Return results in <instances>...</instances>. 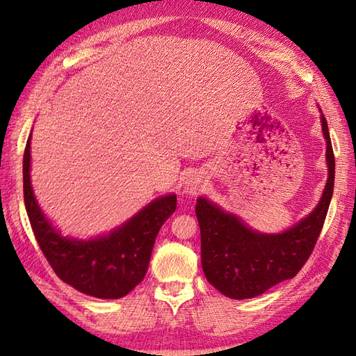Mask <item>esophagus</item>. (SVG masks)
Segmentation results:
<instances>
[{"instance_id":"obj_1","label":"esophagus","mask_w":356,"mask_h":356,"mask_svg":"<svg viewBox=\"0 0 356 356\" xmlns=\"http://www.w3.org/2000/svg\"><path fill=\"white\" fill-rule=\"evenodd\" d=\"M205 184H207V179L203 177L200 172H193L185 180L184 194L188 195V197H195L200 191H203Z\"/></svg>"}]
</instances>
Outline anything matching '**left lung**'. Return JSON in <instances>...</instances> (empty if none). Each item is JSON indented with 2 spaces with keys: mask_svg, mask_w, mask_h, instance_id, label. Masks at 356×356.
I'll return each instance as SVG.
<instances>
[{
  "mask_svg": "<svg viewBox=\"0 0 356 356\" xmlns=\"http://www.w3.org/2000/svg\"><path fill=\"white\" fill-rule=\"evenodd\" d=\"M320 119L326 140L327 182L316 207L291 228L272 234L257 231L205 195L197 199L195 216L200 226L202 269L208 282L225 297L234 300L259 297L275 284L297 275L312 254L335 182V157L323 113Z\"/></svg>",
  "mask_w": 356,
  "mask_h": 356,
  "instance_id": "left-lung-1",
  "label": "left lung"
}]
</instances>
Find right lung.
I'll use <instances>...</instances> for the list:
<instances>
[{
	"label": "right lung",
	"instance_id": "1",
	"mask_svg": "<svg viewBox=\"0 0 356 356\" xmlns=\"http://www.w3.org/2000/svg\"><path fill=\"white\" fill-rule=\"evenodd\" d=\"M30 140L22 161L24 203L35 237L56 275L74 289L102 300L122 298L138 286L148 270L159 229L176 211V194L151 200L122 225L101 236L76 238L61 236L38 203L30 168Z\"/></svg>",
	"mask_w": 356,
	"mask_h": 356
}]
</instances>
